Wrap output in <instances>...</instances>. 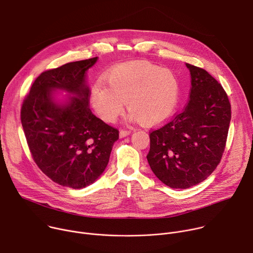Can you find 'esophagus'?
I'll use <instances>...</instances> for the list:
<instances>
[{
  "label": "esophagus",
  "mask_w": 253,
  "mask_h": 253,
  "mask_svg": "<svg viewBox=\"0 0 253 253\" xmlns=\"http://www.w3.org/2000/svg\"><path fill=\"white\" fill-rule=\"evenodd\" d=\"M130 133H131V131H127V130H121V131L119 132V136H120V138H124V137L128 136Z\"/></svg>",
  "instance_id": "34e87169"
}]
</instances>
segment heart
<instances>
[{
    "instance_id": "heart-1",
    "label": "heart",
    "mask_w": 253,
    "mask_h": 253,
    "mask_svg": "<svg viewBox=\"0 0 253 253\" xmlns=\"http://www.w3.org/2000/svg\"><path fill=\"white\" fill-rule=\"evenodd\" d=\"M96 83L90 104L105 122L113 123L122 114L124 102L130 110L129 120L155 126L175 112L180 96V83L171 70L148 62L118 65Z\"/></svg>"
}]
</instances>
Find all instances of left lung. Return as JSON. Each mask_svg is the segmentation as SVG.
Wrapping results in <instances>:
<instances>
[{
	"label": "left lung",
	"instance_id": "obj_1",
	"mask_svg": "<svg viewBox=\"0 0 253 253\" xmlns=\"http://www.w3.org/2000/svg\"><path fill=\"white\" fill-rule=\"evenodd\" d=\"M189 102L182 113L150 133L147 160L155 176L174 189L205 180L219 164L228 134L231 108L222 86L207 71L186 63Z\"/></svg>",
	"mask_w": 253,
	"mask_h": 253
}]
</instances>
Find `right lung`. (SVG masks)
I'll list each match as a JSON object with an SVG mask.
<instances>
[{
  "label": "right lung",
  "mask_w": 253,
  "mask_h": 253,
  "mask_svg": "<svg viewBox=\"0 0 253 253\" xmlns=\"http://www.w3.org/2000/svg\"><path fill=\"white\" fill-rule=\"evenodd\" d=\"M97 60L71 62L43 72L21 110L34 161L54 182L73 189L89 186L102 175L119 139V131L89 108L86 72Z\"/></svg>",
  "instance_id": "1"
}]
</instances>
